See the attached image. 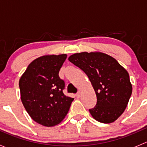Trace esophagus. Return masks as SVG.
I'll return each instance as SVG.
<instances>
[{"instance_id": "esophagus-1", "label": "esophagus", "mask_w": 147, "mask_h": 147, "mask_svg": "<svg viewBox=\"0 0 147 147\" xmlns=\"http://www.w3.org/2000/svg\"><path fill=\"white\" fill-rule=\"evenodd\" d=\"M75 96H76L77 98H80V91H78V93H77L76 95Z\"/></svg>"}]
</instances>
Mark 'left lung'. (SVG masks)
I'll use <instances>...</instances> for the list:
<instances>
[{"label":"left lung","mask_w":147,"mask_h":147,"mask_svg":"<svg viewBox=\"0 0 147 147\" xmlns=\"http://www.w3.org/2000/svg\"><path fill=\"white\" fill-rule=\"evenodd\" d=\"M69 61L88 77L97 96V104L89 109L94 119L112 123L125 110L132 92L127 71L111 56L102 53H80Z\"/></svg>","instance_id":"8db88e82"}]
</instances>
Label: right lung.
Here are the masks:
<instances>
[{
  "instance_id": "add662e5",
  "label": "right lung",
  "mask_w": 147,
  "mask_h": 147,
  "mask_svg": "<svg viewBox=\"0 0 147 147\" xmlns=\"http://www.w3.org/2000/svg\"><path fill=\"white\" fill-rule=\"evenodd\" d=\"M66 58L65 54L38 57L28 65L19 81L22 103L30 117L41 125L59 124L74 100L64 94L65 82L58 75Z\"/></svg>"
}]
</instances>
